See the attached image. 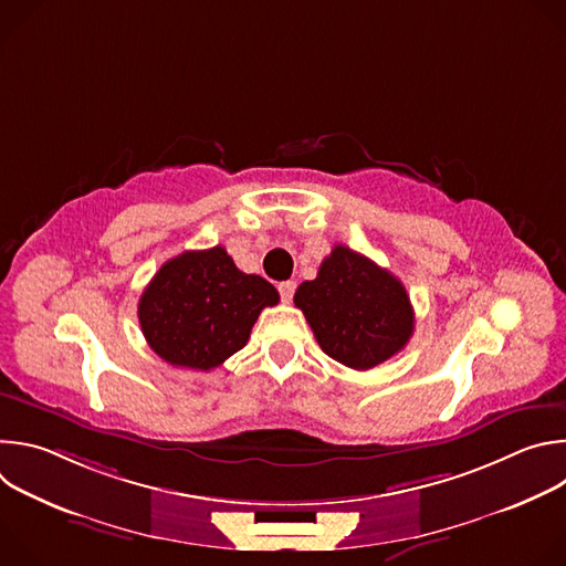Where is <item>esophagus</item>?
I'll return each instance as SVG.
<instances>
[{"instance_id":"esophagus-1","label":"esophagus","mask_w":566,"mask_h":566,"mask_svg":"<svg viewBox=\"0 0 566 566\" xmlns=\"http://www.w3.org/2000/svg\"><path fill=\"white\" fill-rule=\"evenodd\" d=\"M277 291H280V295H282V300H284V302H291V300H293V293H295V282H291V280L280 282Z\"/></svg>"}]
</instances>
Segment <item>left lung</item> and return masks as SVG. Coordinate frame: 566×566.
<instances>
[{
	"instance_id": "1",
	"label": "left lung",
	"mask_w": 566,
	"mask_h": 566,
	"mask_svg": "<svg viewBox=\"0 0 566 566\" xmlns=\"http://www.w3.org/2000/svg\"><path fill=\"white\" fill-rule=\"evenodd\" d=\"M317 345L334 360L365 371L398 354L415 334L406 286L369 258L338 244L293 297Z\"/></svg>"
}]
</instances>
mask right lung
Listing matches in <instances>:
<instances>
[{
    "mask_svg": "<svg viewBox=\"0 0 566 566\" xmlns=\"http://www.w3.org/2000/svg\"><path fill=\"white\" fill-rule=\"evenodd\" d=\"M280 293L241 273L223 247L168 260L138 300V322L156 356L175 367L210 371L244 347L262 308Z\"/></svg>",
    "mask_w": 566,
    "mask_h": 566,
    "instance_id": "add662e5",
    "label": "right lung"
}]
</instances>
